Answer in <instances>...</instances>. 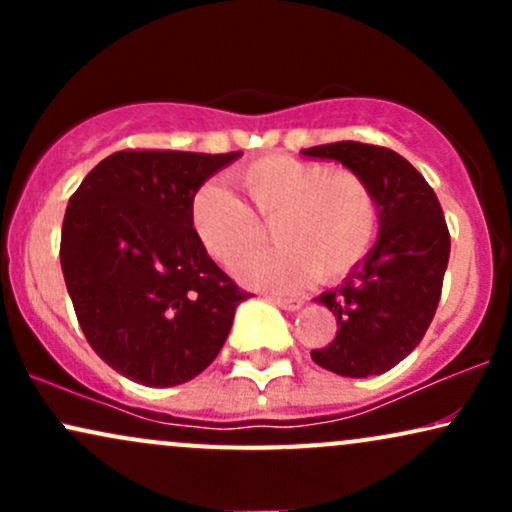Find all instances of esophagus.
Returning <instances> with one entry per match:
<instances>
[{
	"label": "esophagus",
	"mask_w": 512,
	"mask_h": 512,
	"mask_svg": "<svg viewBox=\"0 0 512 512\" xmlns=\"http://www.w3.org/2000/svg\"><path fill=\"white\" fill-rule=\"evenodd\" d=\"M269 301L276 303L279 308H284V310H296V308H301V303H303L298 296H269Z\"/></svg>",
	"instance_id": "34e87169"
}]
</instances>
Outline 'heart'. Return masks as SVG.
Listing matches in <instances>:
<instances>
[{
  "instance_id": "obj_1",
  "label": "heart",
  "mask_w": 512,
  "mask_h": 512,
  "mask_svg": "<svg viewBox=\"0 0 512 512\" xmlns=\"http://www.w3.org/2000/svg\"><path fill=\"white\" fill-rule=\"evenodd\" d=\"M248 197L245 207L216 182L190 197L187 219L204 250L231 264L266 237L272 225L280 245L243 258L236 274L262 289H296L310 276L339 281L373 250L380 236V202L373 185L349 168L325 161L269 154L233 170Z\"/></svg>"
}]
</instances>
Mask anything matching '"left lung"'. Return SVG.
I'll return each mask as SVG.
<instances>
[{
  "instance_id": "left-lung-1",
  "label": "left lung",
  "mask_w": 512,
  "mask_h": 512,
  "mask_svg": "<svg viewBox=\"0 0 512 512\" xmlns=\"http://www.w3.org/2000/svg\"><path fill=\"white\" fill-rule=\"evenodd\" d=\"M303 154L342 161L373 185L380 202L375 248L339 289L317 298L334 313L337 334L310 356L346 378L380 375L419 346L436 315L450 257L448 223L433 187L397 151L334 142Z\"/></svg>"
}]
</instances>
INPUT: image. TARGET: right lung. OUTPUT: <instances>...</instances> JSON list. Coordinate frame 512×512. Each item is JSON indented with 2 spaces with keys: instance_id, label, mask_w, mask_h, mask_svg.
Here are the masks:
<instances>
[{
  "instance_id": "obj_1",
  "label": "right lung",
  "mask_w": 512,
  "mask_h": 512,
  "mask_svg": "<svg viewBox=\"0 0 512 512\" xmlns=\"http://www.w3.org/2000/svg\"><path fill=\"white\" fill-rule=\"evenodd\" d=\"M231 154L125 149L81 180L64 211L60 262L91 349L146 387L192 380L250 296L199 245L190 197Z\"/></svg>"
}]
</instances>
